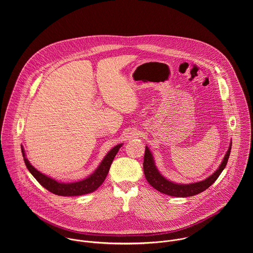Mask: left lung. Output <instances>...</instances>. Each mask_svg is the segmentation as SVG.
<instances>
[{"label": "left lung", "mask_w": 253, "mask_h": 253, "mask_svg": "<svg viewBox=\"0 0 253 253\" xmlns=\"http://www.w3.org/2000/svg\"><path fill=\"white\" fill-rule=\"evenodd\" d=\"M232 148V141L230 142L228 151L226 152L220 166L218 167L216 170L208 178L204 180L195 182V183H189V184H180L175 183L173 181L167 179L158 169L155 164V160L153 157L152 152L146 146L145 148L144 162H143V169H144L145 177L149 184L154 187L156 190H158L161 193H164L169 196L172 197H179V198H186V197H192L197 194H200L207 190L210 186H211L214 181L216 180L225 169L227 162L229 160V156L231 153Z\"/></svg>", "instance_id": "8db88e82"}]
</instances>
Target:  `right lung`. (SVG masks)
Listing matches in <instances>:
<instances>
[{"label":"right lung","instance_id":"add662e5","mask_svg":"<svg viewBox=\"0 0 253 253\" xmlns=\"http://www.w3.org/2000/svg\"><path fill=\"white\" fill-rule=\"evenodd\" d=\"M122 146L123 143L116 145L114 148H112L106 154V156L103 158L102 162L97 167V169L90 175H88L84 179L74 181L71 183L55 180L54 178L42 173L30 164V162L26 158V154L23 146H21V151H22V156H23L26 168L42 187H44L49 192L58 196L73 197V196H82L88 193H92L104 182L108 174L111 164L115 156L117 155L119 149Z\"/></svg>","mask_w":253,"mask_h":253}]
</instances>
